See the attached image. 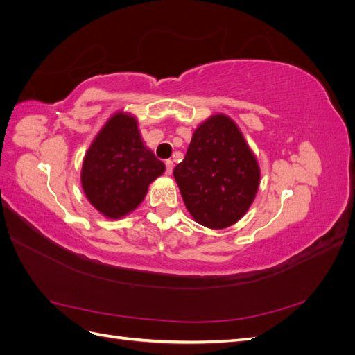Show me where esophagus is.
Returning <instances> with one entry per match:
<instances>
[{"mask_svg":"<svg viewBox=\"0 0 355 355\" xmlns=\"http://www.w3.org/2000/svg\"><path fill=\"white\" fill-rule=\"evenodd\" d=\"M173 167H175L173 161L167 159V161H166V171H167V175H171V171H173Z\"/></svg>","mask_w":355,"mask_h":355,"instance_id":"1","label":"esophagus"}]
</instances>
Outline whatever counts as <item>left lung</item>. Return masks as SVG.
Returning a JSON list of instances; mask_svg holds the SVG:
<instances>
[{"mask_svg": "<svg viewBox=\"0 0 355 355\" xmlns=\"http://www.w3.org/2000/svg\"><path fill=\"white\" fill-rule=\"evenodd\" d=\"M173 176L191 216L204 227L223 230L252 206L261 170L239 125L216 114L197 127Z\"/></svg>", "mask_w": 355, "mask_h": 355, "instance_id": "8db88e82", "label": "left lung"}]
</instances>
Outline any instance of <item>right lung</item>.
<instances>
[{
  "mask_svg": "<svg viewBox=\"0 0 355 355\" xmlns=\"http://www.w3.org/2000/svg\"><path fill=\"white\" fill-rule=\"evenodd\" d=\"M166 166L142 141L137 120L114 114L94 137L83 161L81 185L92 206L118 219L133 211Z\"/></svg>",
  "mask_w": 355,
  "mask_h": 355,
  "instance_id": "obj_1",
  "label": "right lung"
}]
</instances>
